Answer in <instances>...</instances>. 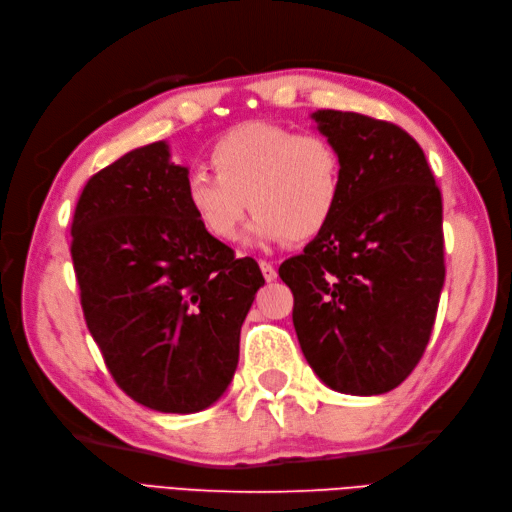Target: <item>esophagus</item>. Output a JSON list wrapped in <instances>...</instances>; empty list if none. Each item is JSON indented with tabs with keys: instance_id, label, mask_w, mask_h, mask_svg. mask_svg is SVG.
Masks as SVG:
<instances>
[{
	"instance_id": "esophagus-1",
	"label": "esophagus",
	"mask_w": 512,
	"mask_h": 512,
	"mask_svg": "<svg viewBox=\"0 0 512 512\" xmlns=\"http://www.w3.org/2000/svg\"><path fill=\"white\" fill-rule=\"evenodd\" d=\"M258 265H260L262 275H265V280H267V282H273L275 277H277V271H275V267L271 265V262H269V260H260Z\"/></svg>"
}]
</instances>
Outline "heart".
I'll use <instances>...</instances> for the list:
<instances>
[{"label": "heart", "instance_id": "obj_1", "mask_svg": "<svg viewBox=\"0 0 512 512\" xmlns=\"http://www.w3.org/2000/svg\"><path fill=\"white\" fill-rule=\"evenodd\" d=\"M209 162L213 175L185 181V203L218 241L237 239L247 207L252 241L314 239L342 203V153L322 134L247 123L213 145Z\"/></svg>", "mask_w": 512, "mask_h": 512}]
</instances>
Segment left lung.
Segmentation results:
<instances>
[{
    "label": "left lung",
    "mask_w": 512,
    "mask_h": 512,
    "mask_svg": "<svg viewBox=\"0 0 512 512\" xmlns=\"http://www.w3.org/2000/svg\"><path fill=\"white\" fill-rule=\"evenodd\" d=\"M344 160L333 220L282 262L301 350L333 391L380 395L421 361L444 286L442 194L423 149L391 121L318 111Z\"/></svg>",
    "instance_id": "obj_1"
}]
</instances>
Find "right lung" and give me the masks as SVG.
<instances>
[{"label":"right lung","instance_id":"1","mask_svg":"<svg viewBox=\"0 0 512 512\" xmlns=\"http://www.w3.org/2000/svg\"><path fill=\"white\" fill-rule=\"evenodd\" d=\"M188 168L158 141L91 177L72 218L87 329L119 389L158 412L218 401L239 363L241 324L265 284L185 203Z\"/></svg>","mask_w":512,"mask_h":512}]
</instances>
